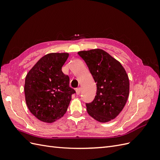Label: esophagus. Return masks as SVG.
<instances>
[{"mask_svg":"<svg viewBox=\"0 0 160 160\" xmlns=\"http://www.w3.org/2000/svg\"><path fill=\"white\" fill-rule=\"evenodd\" d=\"M80 93H81V88L76 89V94L78 95L80 94Z\"/></svg>","mask_w":160,"mask_h":160,"instance_id":"obj_1","label":"esophagus"}]
</instances>
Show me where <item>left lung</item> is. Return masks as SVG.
<instances>
[{"instance_id": "obj_1", "label": "left lung", "mask_w": 160, "mask_h": 160, "mask_svg": "<svg viewBox=\"0 0 160 160\" xmlns=\"http://www.w3.org/2000/svg\"><path fill=\"white\" fill-rule=\"evenodd\" d=\"M97 84L92 102L86 103L88 114L101 123L115 119L123 109L129 93V78L123 67L99 49L78 52Z\"/></svg>"}]
</instances>
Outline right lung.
<instances>
[{
	"instance_id": "1",
	"label": "right lung",
	"mask_w": 160,
	"mask_h": 160,
	"mask_svg": "<svg viewBox=\"0 0 160 160\" xmlns=\"http://www.w3.org/2000/svg\"><path fill=\"white\" fill-rule=\"evenodd\" d=\"M69 53L52 52L43 56L28 71L25 95L31 113L41 122L52 123L65 115L71 95L69 77L62 72Z\"/></svg>"
}]
</instances>
